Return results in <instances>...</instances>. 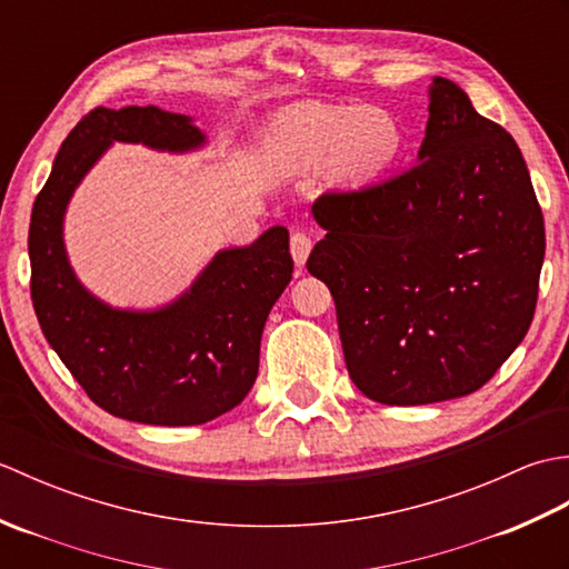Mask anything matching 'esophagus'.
<instances>
[{"mask_svg": "<svg viewBox=\"0 0 569 569\" xmlns=\"http://www.w3.org/2000/svg\"><path fill=\"white\" fill-rule=\"evenodd\" d=\"M310 249H312V241L306 232H293L291 237V257L296 261V266H306L308 257H310Z\"/></svg>", "mask_w": 569, "mask_h": 569, "instance_id": "obj_1", "label": "esophagus"}]
</instances>
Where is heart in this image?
Segmentation results:
<instances>
[{"mask_svg":"<svg viewBox=\"0 0 569 569\" xmlns=\"http://www.w3.org/2000/svg\"><path fill=\"white\" fill-rule=\"evenodd\" d=\"M403 127L383 107L303 102L286 107L266 129L269 161L281 173H310L330 163L337 183H377L401 161Z\"/></svg>","mask_w":569,"mask_h":569,"instance_id":"heart-1","label":"heart"}]
</instances>
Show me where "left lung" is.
I'll return each mask as SVG.
<instances>
[{
	"instance_id": "1",
	"label": "left lung",
	"mask_w": 569,
	"mask_h": 569,
	"mask_svg": "<svg viewBox=\"0 0 569 569\" xmlns=\"http://www.w3.org/2000/svg\"><path fill=\"white\" fill-rule=\"evenodd\" d=\"M410 171L312 204L308 271L328 283L347 371L386 406L481 389L523 342L546 227L518 143L435 76Z\"/></svg>"
}]
</instances>
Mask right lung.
<instances>
[{
	"label": "right lung",
	"instance_id": "obj_1",
	"mask_svg": "<svg viewBox=\"0 0 569 569\" xmlns=\"http://www.w3.org/2000/svg\"><path fill=\"white\" fill-rule=\"evenodd\" d=\"M190 153L208 143L188 114L98 107L70 131L33 202L31 300L48 345L94 403L143 426H200L237 408L259 373L266 318L291 283L288 229L220 249L159 308H114L82 286L66 249V212L112 143Z\"/></svg>",
	"mask_w": 569,
	"mask_h": 569
}]
</instances>
